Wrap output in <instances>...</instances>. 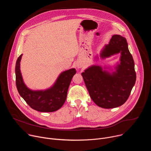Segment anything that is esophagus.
I'll use <instances>...</instances> for the list:
<instances>
[{"label": "esophagus", "instance_id": "1", "mask_svg": "<svg viewBox=\"0 0 151 151\" xmlns=\"http://www.w3.org/2000/svg\"><path fill=\"white\" fill-rule=\"evenodd\" d=\"M76 66H77L78 68H81V65L80 64H76Z\"/></svg>", "mask_w": 151, "mask_h": 151}]
</instances>
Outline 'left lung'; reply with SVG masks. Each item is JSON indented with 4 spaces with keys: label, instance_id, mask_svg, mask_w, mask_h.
Returning <instances> with one entry per match:
<instances>
[{
    "label": "left lung",
    "instance_id": "8db88e82",
    "mask_svg": "<svg viewBox=\"0 0 151 151\" xmlns=\"http://www.w3.org/2000/svg\"><path fill=\"white\" fill-rule=\"evenodd\" d=\"M121 53L120 64L112 74L99 66H92L82 73L83 81L93 101L99 107L111 109L122 105L130 95L135 84L134 62L125 37L114 35L105 45L100 57H109Z\"/></svg>",
    "mask_w": 151,
    "mask_h": 151
}]
</instances>
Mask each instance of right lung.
Wrapping results in <instances>:
<instances>
[{
	"label": "right lung",
	"mask_w": 151,
	"mask_h": 151,
	"mask_svg": "<svg viewBox=\"0 0 151 151\" xmlns=\"http://www.w3.org/2000/svg\"><path fill=\"white\" fill-rule=\"evenodd\" d=\"M22 54L18 58L15 65L16 86L19 95L32 109L42 112H52L62 107L67 97L68 88L75 69L61 73L50 88L44 91H32L24 84L20 72V61Z\"/></svg>",
	"instance_id": "obj_1"
}]
</instances>
